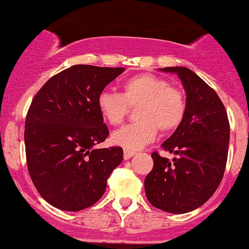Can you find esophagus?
Wrapping results in <instances>:
<instances>
[{
  "instance_id": "esophagus-1",
  "label": "esophagus",
  "mask_w": 249,
  "mask_h": 249,
  "mask_svg": "<svg viewBox=\"0 0 249 249\" xmlns=\"http://www.w3.org/2000/svg\"><path fill=\"white\" fill-rule=\"evenodd\" d=\"M136 154V152L135 150H130V149H124V159H130V158H132L134 155Z\"/></svg>"
}]
</instances>
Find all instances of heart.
I'll list each match as a JSON object with an SVG mask.
<instances>
[{
  "instance_id": "obj_1",
  "label": "heart",
  "mask_w": 249,
  "mask_h": 249,
  "mask_svg": "<svg viewBox=\"0 0 249 249\" xmlns=\"http://www.w3.org/2000/svg\"><path fill=\"white\" fill-rule=\"evenodd\" d=\"M122 95L102 91L97 96V108L112 126L122 124L130 107H137V122L123 126L112 134V142L125 149H139L157 136L175 131L185 115L182 91L169 80L152 73L134 76L123 83Z\"/></svg>"
}]
</instances>
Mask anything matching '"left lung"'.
I'll return each instance as SVG.
<instances>
[{"mask_svg":"<svg viewBox=\"0 0 249 249\" xmlns=\"http://www.w3.org/2000/svg\"><path fill=\"white\" fill-rule=\"evenodd\" d=\"M185 90L182 124L161 144L170 161L154 152V166L144 179L148 201L170 213H187L207 201L222 182L227 166L230 125L217 92L187 67H165Z\"/></svg>","mask_w":249,"mask_h":249,"instance_id":"1","label":"left lung"}]
</instances>
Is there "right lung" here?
Returning <instances> with one entry per match:
<instances>
[{"label": "right lung", "instance_id": "right-lung-1", "mask_svg": "<svg viewBox=\"0 0 249 249\" xmlns=\"http://www.w3.org/2000/svg\"><path fill=\"white\" fill-rule=\"evenodd\" d=\"M124 70L74 65L50 78L32 100L24 134L27 169L39 195L59 210L96 203L123 161L122 147L95 145L109 135L97 96Z\"/></svg>", "mask_w": 249, "mask_h": 249}]
</instances>
